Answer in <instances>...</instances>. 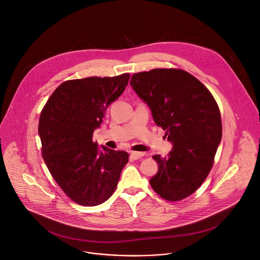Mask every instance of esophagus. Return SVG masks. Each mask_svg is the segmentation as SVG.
<instances>
[{"label":"esophagus","instance_id":"34e87169","mask_svg":"<svg viewBox=\"0 0 260 260\" xmlns=\"http://www.w3.org/2000/svg\"><path fill=\"white\" fill-rule=\"evenodd\" d=\"M144 155H145V154H144L143 152H132V153H131L132 158L135 159V160H138V159L142 158Z\"/></svg>","mask_w":260,"mask_h":260}]
</instances>
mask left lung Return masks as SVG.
Instances as JSON below:
<instances>
[{
    "label": "left lung",
    "instance_id": "1",
    "mask_svg": "<svg viewBox=\"0 0 260 260\" xmlns=\"http://www.w3.org/2000/svg\"><path fill=\"white\" fill-rule=\"evenodd\" d=\"M129 84L173 145L167 157H153L158 172L150 184L164 200H183L202 185L214 164L222 139L218 104L197 78L182 70L134 74Z\"/></svg>",
    "mask_w": 260,
    "mask_h": 260
}]
</instances>
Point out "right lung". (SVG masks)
I'll list each match as a JSON object with an SVG mask.
<instances>
[{
  "mask_svg": "<svg viewBox=\"0 0 260 260\" xmlns=\"http://www.w3.org/2000/svg\"><path fill=\"white\" fill-rule=\"evenodd\" d=\"M129 74L60 84L41 111L38 134L43 160L62 191L94 207L114 192L128 154L93 143L107 107L124 91Z\"/></svg>",
  "mask_w": 260,
  "mask_h": 260,
  "instance_id": "1",
  "label": "right lung"
}]
</instances>
